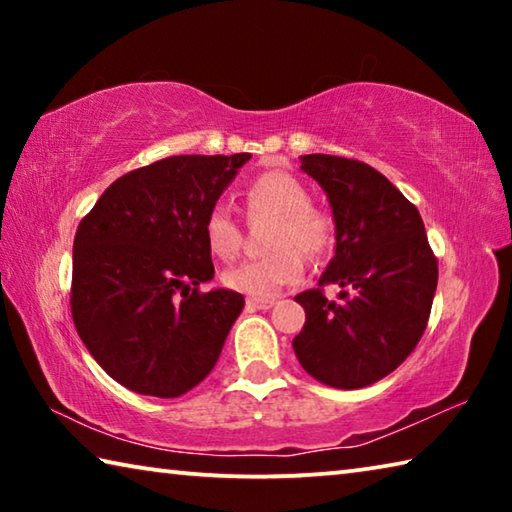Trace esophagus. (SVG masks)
I'll return each instance as SVG.
<instances>
[{
    "label": "esophagus",
    "mask_w": 512,
    "mask_h": 512,
    "mask_svg": "<svg viewBox=\"0 0 512 512\" xmlns=\"http://www.w3.org/2000/svg\"><path fill=\"white\" fill-rule=\"evenodd\" d=\"M248 309H271L275 305V300H268V298H248L246 300Z\"/></svg>",
    "instance_id": "esophagus-1"
}]
</instances>
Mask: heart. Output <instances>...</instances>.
<instances>
[{"label": "heart", "instance_id": "heart-1", "mask_svg": "<svg viewBox=\"0 0 512 512\" xmlns=\"http://www.w3.org/2000/svg\"><path fill=\"white\" fill-rule=\"evenodd\" d=\"M246 205L250 214L277 216L271 235L275 250L228 268L223 282L250 298H273L305 273L300 249L307 257L327 253L334 241V223L325 212L311 207L309 192L296 178L280 171L253 180L246 189ZM205 239L216 257L232 259L239 253V223L225 203H216L207 214Z\"/></svg>", "mask_w": 512, "mask_h": 512}]
</instances>
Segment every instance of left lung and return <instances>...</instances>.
<instances>
[{"label": "left lung", "mask_w": 512, "mask_h": 512, "mask_svg": "<svg viewBox=\"0 0 512 512\" xmlns=\"http://www.w3.org/2000/svg\"><path fill=\"white\" fill-rule=\"evenodd\" d=\"M300 169L327 194L334 216V257L318 284H339L341 293L339 300L320 289L296 296L307 318L293 350L327 386H370L418 345L438 262L418 207L377 169L323 153L300 155Z\"/></svg>", "instance_id": "obj_1"}]
</instances>
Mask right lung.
<instances>
[{
	"mask_svg": "<svg viewBox=\"0 0 512 512\" xmlns=\"http://www.w3.org/2000/svg\"><path fill=\"white\" fill-rule=\"evenodd\" d=\"M250 153L171 155L117 178L74 237L72 318L128 391L180 397L210 375L244 296L214 277L205 221Z\"/></svg>",
	"mask_w": 512,
	"mask_h": 512,
	"instance_id": "add662e5",
	"label": "right lung"
}]
</instances>
